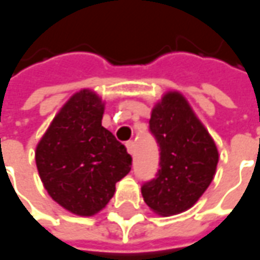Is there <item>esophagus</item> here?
Returning <instances> with one entry per match:
<instances>
[{
	"label": "esophagus",
	"mask_w": 260,
	"mask_h": 260,
	"mask_svg": "<svg viewBox=\"0 0 260 260\" xmlns=\"http://www.w3.org/2000/svg\"><path fill=\"white\" fill-rule=\"evenodd\" d=\"M126 149H128V152H129L131 155H134V152H135V145H134L132 141H128V142H126Z\"/></svg>",
	"instance_id": "obj_1"
}]
</instances>
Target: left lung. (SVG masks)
<instances>
[{"mask_svg":"<svg viewBox=\"0 0 260 260\" xmlns=\"http://www.w3.org/2000/svg\"><path fill=\"white\" fill-rule=\"evenodd\" d=\"M149 131L159 147V170L141 188L144 202L161 216L183 213L213 181L217 147L178 92H168L154 106Z\"/></svg>","mask_w":260,"mask_h":260,"instance_id":"1","label":"left lung"}]
</instances>
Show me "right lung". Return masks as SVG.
<instances>
[{
  "label": "right lung",
  "instance_id": "right-lung-1",
  "mask_svg": "<svg viewBox=\"0 0 260 260\" xmlns=\"http://www.w3.org/2000/svg\"><path fill=\"white\" fill-rule=\"evenodd\" d=\"M105 103L83 89L54 116L36 148V164L54 202L77 216H93L109 203L132 158L102 126Z\"/></svg>",
  "mask_w": 260,
  "mask_h": 260
}]
</instances>
